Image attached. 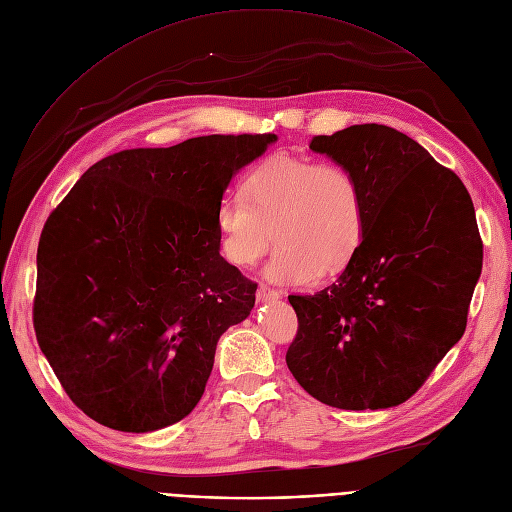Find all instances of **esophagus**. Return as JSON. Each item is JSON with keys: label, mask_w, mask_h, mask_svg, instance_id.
Returning <instances> with one entry per match:
<instances>
[{"label": "esophagus", "mask_w": 512, "mask_h": 512, "mask_svg": "<svg viewBox=\"0 0 512 512\" xmlns=\"http://www.w3.org/2000/svg\"><path fill=\"white\" fill-rule=\"evenodd\" d=\"M257 299L259 301H278L280 299V292L278 290H274V288H270V286H265V284H261L259 288H257Z\"/></svg>", "instance_id": "esophagus-1"}]
</instances>
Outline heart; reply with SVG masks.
Segmentation results:
<instances>
[{
  "instance_id": "1",
  "label": "heart",
  "mask_w": 512,
  "mask_h": 512,
  "mask_svg": "<svg viewBox=\"0 0 512 512\" xmlns=\"http://www.w3.org/2000/svg\"><path fill=\"white\" fill-rule=\"evenodd\" d=\"M245 197L218 205V234L224 257L255 265L280 242L267 278L280 284H313L338 274L353 261L365 236V193L351 168L278 153L263 159L242 184Z\"/></svg>"
}]
</instances>
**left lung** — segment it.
I'll list each match as a JSON object with an SVG mask.
<instances>
[{
    "label": "left lung",
    "instance_id": "1",
    "mask_svg": "<svg viewBox=\"0 0 512 512\" xmlns=\"http://www.w3.org/2000/svg\"><path fill=\"white\" fill-rule=\"evenodd\" d=\"M309 147L355 172L367 220L336 284L288 297L299 330L286 365L324 405L396 407L465 334L483 261L473 201L459 176L390 126H348Z\"/></svg>",
    "mask_w": 512,
    "mask_h": 512
}]
</instances>
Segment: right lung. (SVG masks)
I'll use <instances>...</instances> for the list:
<instances>
[{
    "label": "right lung",
    "instance_id": "1",
    "mask_svg": "<svg viewBox=\"0 0 512 512\" xmlns=\"http://www.w3.org/2000/svg\"><path fill=\"white\" fill-rule=\"evenodd\" d=\"M276 134H209L91 166L49 213L33 326L74 405L145 434L191 413L257 284L220 255L218 205Z\"/></svg>",
    "mask_w": 512,
    "mask_h": 512
}]
</instances>
